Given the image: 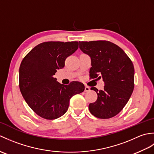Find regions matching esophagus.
<instances>
[{"label":"esophagus","instance_id":"34e87169","mask_svg":"<svg viewBox=\"0 0 154 154\" xmlns=\"http://www.w3.org/2000/svg\"><path fill=\"white\" fill-rule=\"evenodd\" d=\"M89 91H90V87L85 86V92H89Z\"/></svg>","mask_w":154,"mask_h":154}]
</instances>
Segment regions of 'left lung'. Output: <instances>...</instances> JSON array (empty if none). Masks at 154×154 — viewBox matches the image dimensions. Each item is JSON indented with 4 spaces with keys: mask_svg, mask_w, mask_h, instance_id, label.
<instances>
[{
    "mask_svg": "<svg viewBox=\"0 0 154 154\" xmlns=\"http://www.w3.org/2000/svg\"><path fill=\"white\" fill-rule=\"evenodd\" d=\"M79 48L91 57V78L102 77L104 82L103 90L91 88L98 95L95 102L89 104L91 113L102 119L116 116L125 106L134 87L132 61L119 46L109 41L79 42Z\"/></svg>",
    "mask_w": 154,
    "mask_h": 154,
    "instance_id": "left-lung-1",
    "label": "left lung"
}]
</instances>
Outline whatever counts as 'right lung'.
Segmentation results:
<instances>
[{"label":"right lung","mask_w":154,"mask_h":154,"mask_svg":"<svg viewBox=\"0 0 154 154\" xmlns=\"http://www.w3.org/2000/svg\"><path fill=\"white\" fill-rule=\"evenodd\" d=\"M78 48V42H43L21 62L20 90L28 106L43 119L54 120L63 116L71 98L85 90L84 85L78 81L65 85L54 77L57 69L64 67L66 58Z\"/></svg>","instance_id":"add662e5"}]
</instances>
